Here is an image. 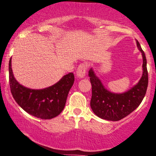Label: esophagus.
Here are the masks:
<instances>
[{
	"label": "esophagus",
	"instance_id": "34e87169",
	"mask_svg": "<svg viewBox=\"0 0 156 156\" xmlns=\"http://www.w3.org/2000/svg\"><path fill=\"white\" fill-rule=\"evenodd\" d=\"M87 64L83 63V64H81L78 66V69H77V75L79 78H83L85 76V74L87 73Z\"/></svg>",
	"mask_w": 156,
	"mask_h": 156
}]
</instances>
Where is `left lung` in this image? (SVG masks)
Masks as SVG:
<instances>
[{
    "label": "left lung",
    "instance_id": "1",
    "mask_svg": "<svg viewBox=\"0 0 156 156\" xmlns=\"http://www.w3.org/2000/svg\"><path fill=\"white\" fill-rule=\"evenodd\" d=\"M136 44L143 58V74L138 83L128 91L119 94L109 92L104 87L93 69L91 68L89 71L92 84L90 106L94 113L101 119L112 121L124 119L140 105L145 96L148 86L147 59L138 41Z\"/></svg>",
    "mask_w": 156,
    "mask_h": 156
}]
</instances>
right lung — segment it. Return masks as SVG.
I'll return each mask as SVG.
<instances>
[{
	"label": "right lung",
	"mask_w": 156,
	"mask_h": 156,
	"mask_svg": "<svg viewBox=\"0 0 156 156\" xmlns=\"http://www.w3.org/2000/svg\"><path fill=\"white\" fill-rule=\"evenodd\" d=\"M9 78L12 95L17 104L29 114L41 119H53L62 112L75 81L74 74L70 73L47 88H27L15 78L12 69V58L9 63Z\"/></svg>",
	"instance_id": "obj_1"
}]
</instances>
